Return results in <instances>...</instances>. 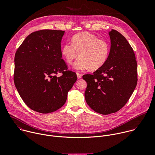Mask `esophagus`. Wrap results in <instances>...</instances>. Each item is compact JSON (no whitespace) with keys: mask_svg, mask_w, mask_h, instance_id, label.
I'll list each match as a JSON object with an SVG mask.
<instances>
[{"mask_svg":"<svg viewBox=\"0 0 155 155\" xmlns=\"http://www.w3.org/2000/svg\"><path fill=\"white\" fill-rule=\"evenodd\" d=\"M77 78H78V79H80V78H81V74H80V73H78V72H77Z\"/></svg>","mask_w":155,"mask_h":155,"instance_id":"34e87169","label":"esophagus"}]
</instances>
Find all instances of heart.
Segmentation results:
<instances>
[{"label":"heart","mask_w":155,"mask_h":155,"mask_svg":"<svg viewBox=\"0 0 155 155\" xmlns=\"http://www.w3.org/2000/svg\"><path fill=\"white\" fill-rule=\"evenodd\" d=\"M109 45L104 39L88 32L78 33L72 38V43L66 42L61 48V53L65 61L72 64L78 56L73 68L77 71L88 69L96 70L106 62L109 54Z\"/></svg>","instance_id":"obj_1"}]
</instances>
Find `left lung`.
<instances>
[{
	"mask_svg": "<svg viewBox=\"0 0 155 155\" xmlns=\"http://www.w3.org/2000/svg\"><path fill=\"white\" fill-rule=\"evenodd\" d=\"M111 47L104 64L93 74L83 75L87 82V104L102 115L118 112L127 103L137 83V68L133 49L126 38L112 29Z\"/></svg>",
	"mask_w": 155,
	"mask_h": 155,
	"instance_id": "left-lung-1",
	"label": "left lung"
}]
</instances>
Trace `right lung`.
Masks as SVG:
<instances>
[{
    "instance_id": "1",
    "label": "right lung",
    "mask_w": 155,
    "mask_h": 155,
    "mask_svg": "<svg viewBox=\"0 0 155 155\" xmlns=\"http://www.w3.org/2000/svg\"><path fill=\"white\" fill-rule=\"evenodd\" d=\"M64 32L50 29L32 32L15 53L13 79L17 91L31 109L41 114L62 107L77 79L62 59Z\"/></svg>"
}]
</instances>
